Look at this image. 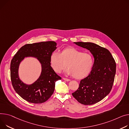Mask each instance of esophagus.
<instances>
[{"label":"esophagus","instance_id":"1","mask_svg":"<svg viewBox=\"0 0 129 129\" xmlns=\"http://www.w3.org/2000/svg\"><path fill=\"white\" fill-rule=\"evenodd\" d=\"M63 80H65V81H71V80L70 79H68V78H63Z\"/></svg>","mask_w":129,"mask_h":129}]
</instances>
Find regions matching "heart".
Returning <instances> with one entry per match:
<instances>
[{"label": "heart", "mask_w": 129, "mask_h": 129, "mask_svg": "<svg viewBox=\"0 0 129 129\" xmlns=\"http://www.w3.org/2000/svg\"><path fill=\"white\" fill-rule=\"evenodd\" d=\"M50 63L53 71L61 73L65 68L67 75L73 76L75 78L81 79L91 73L94 64L92 55L73 47L62 49L59 53L53 52L50 57Z\"/></svg>", "instance_id": "1"}]
</instances>
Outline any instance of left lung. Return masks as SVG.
<instances>
[{"label": "left lung", "mask_w": 129, "mask_h": 129, "mask_svg": "<svg viewBox=\"0 0 129 129\" xmlns=\"http://www.w3.org/2000/svg\"><path fill=\"white\" fill-rule=\"evenodd\" d=\"M74 43L89 50L94 62L90 74L80 81L78 89L72 95L82 104H96L105 98L112 89L116 71L115 61L105 48L92 42Z\"/></svg>", "instance_id": "1"}]
</instances>
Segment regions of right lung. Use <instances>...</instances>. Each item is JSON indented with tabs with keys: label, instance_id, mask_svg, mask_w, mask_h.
Listing matches in <instances>:
<instances>
[{
	"label": "right lung",
	"instance_id": "1",
	"mask_svg": "<svg viewBox=\"0 0 129 129\" xmlns=\"http://www.w3.org/2000/svg\"><path fill=\"white\" fill-rule=\"evenodd\" d=\"M56 43L53 41L26 44L22 47L12 58L10 64L11 83L15 92L25 101L34 104L45 102L53 93L55 82L61 79L50 63V55L56 49ZM27 56L37 57L42 66L40 78L30 85L24 84L18 75L19 63Z\"/></svg>",
	"mask_w": 129,
	"mask_h": 129
}]
</instances>
